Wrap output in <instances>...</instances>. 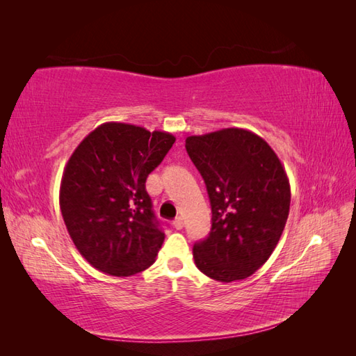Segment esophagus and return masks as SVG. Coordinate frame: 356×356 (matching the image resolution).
<instances>
[{
    "mask_svg": "<svg viewBox=\"0 0 356 356\" xmlns=\"http://www.w3.org/2000/svg\"><path fill=\"white\" fill-rule=\"evenodd\" d=\"M172 226H174V228H176L177 231L182 229V228H184V218H182V217H177V218H174Z\"/></svg>",
    "mask_w": 356,
    "mask_h": 356,
    "instance_id": "34e87169",
    "label": "esophagus"
}]
</instances>
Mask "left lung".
Instances as JSON below:
<instances>
[{
  "label": "left lung",
  "mask_w": 356,
  "mask_h": 356,
  "mask_svg": "<svg viewBox=\"0 0 356 356\" xmlns=\"http://www.w3.org/2000/svg\"><path fill=\"white\" fill-rule=\"evenodd\" d=\"M186 151L205 180L213 226L193 248L195 266L231 283L259 270L289 216L291 185L275 151L245 128L188 136Z\"/></svg>",
  "instance_id": "left-lung-1"
}]
</instances>
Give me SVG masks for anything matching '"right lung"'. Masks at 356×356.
Listing matches in <instances>:
<instances>
[{
  "label": "right lung",
  "instance_id": "obj_1",
  "mask_svg": "<svg viewBox=\"0 0 356 356\" xmlns=\"http://www.w3.org/2000/svg\"><path fill=\"white\" fill-rule=\"evenodd\" d=\"M174 142L166 131L105 122L73 151L59 207L74 246L97 270L130 277L156 261L165 234L145 182Z\"/></svg>",
  "mask_w": 356,
  "mask_h": 356
}]
</instances>
